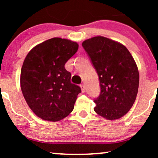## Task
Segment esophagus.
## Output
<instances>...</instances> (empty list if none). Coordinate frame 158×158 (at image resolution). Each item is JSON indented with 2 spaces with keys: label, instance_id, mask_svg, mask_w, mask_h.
I'll return each instance as SVG.
<instances>
[{
  "label": "esophagus",
  "instance_id": "34e87169",
  "mask_svg": "<svg viewBox=\"0 0 158 158\" xmlns=\"http://www.w3.org/2000/svg\"><path fill=\"white\" fill-rule=\"evenodd\" d=\"M81 88L82 92L85 93V85H84L83 84H82V85H81Z\"/></svg>",
  "mask_w": 158,
  "mask_h": 158
}]
</instances>
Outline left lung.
Listing matches in <instances>:
<instances>
[{
    "label": "left lung",
    "instance_id": "8db88e82",
    "mask_svg": "<svg viewBox=\"0 0 158 158\" xmlns=\"http://www.w3.org/2000/svg\"><path fill=\"white\" fill-rule=\"evenodd\" d=\"M98 75L101 93L94 99L95 112L109 120L118 119L135 103L139 88L137 64L127 47L101 36L82 43Z\"/></svg>",
    "mask_w": 158,
    "mask_h": 158
}]
</instances>
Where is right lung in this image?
Returning a JSON list of instances; mask_svg holds the SVG:
<instances>
[{"label":"right lung","mask_w":158,"mask_h":158,"mask_svg":"<svg viewBox=\"0 0 158 158\" xmlns=\"http://www.w3.org/2000/svg\"><path fill=\"white\" fill-rule=\"evenodd\" d=\"M78 44L55 37L34 47L21 71V88L28 106L39 117L57 122L74 109L81 88L70 82L64 64L76 53Z\"/></svg>","instance_id":"obj_1"}]
</instances>
